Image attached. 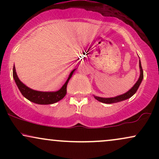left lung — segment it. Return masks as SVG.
<instances>
[{
    "label": "left lung",
    "mask_w": 159,
    "mask_h": 159,
    "mask_svg": "<svg viewBox=\"0 0 159 159\" xmlns=\"http://www.w3.org/2000/svg\"><path fill=\"white\" fill-rule=\"evenodd\" d=\"M139 66H140V75L138 81L136 82V84L133 86V87L131 90H129L127 93H124L123 95H120V96H116V97L114 98H101V97H98V96H94V98L96 99H97L98 101L101 102L103 103H106V104H112V103H116L119 102L123 101V100L127 99V98H129L130 97L134 95L138 90V87L141 83L142 80H143V69H142L141 66V63H140V61L139 62Z\"/></svg>",
    "instance_id": "8db88e82"
}]
</instances>
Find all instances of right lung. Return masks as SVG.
<instances>
[{
  "instance_id": "add662e5",
  "label": "right lung",
  "mask_w": 159,
  "mask_h": 159,
  "mask_svg": "<svg viewBox=\"0 0 159 159\" xmlns=\"http://www.w3.org/2000/svg\"><path fill=\"white\" fill-rule=\"evenodd\" d=\"M73 70L69 75L68 79L66 81L64 85L62 87L61 90L57 92H40V91H36L31 90L27 86H25L22 82L19 79L17 74H16L15 66H13V71H12V75H13L14 80H15L16 84L19 87L20 92L25 96V98L30 100L32 102L39 104V105H50V104L55 103L57 102L60 101L63 98L66 94V87L68 84L69 80L72 77V74L74 72Z\"/></svg>"
}]
</instances>
